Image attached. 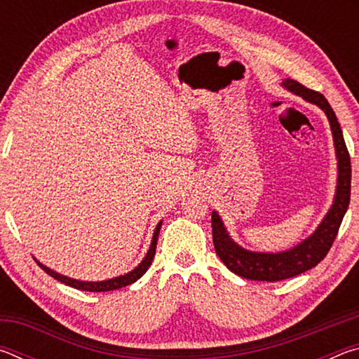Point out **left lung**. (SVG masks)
<instances>
[{
	"instance_id": "1",
	"label": "left lung",
	"mask_w": 359,
	"mask_h": 359,
	"mask_svg": "<svg viewBox=\"0 0 359 359\" xmlns=\"http://www.w3.org/2000/svg\"><path fill=\"white\" fill-rule=\"evenodd\" d=\"M282 87L287 88L291 93L301 96L304 101L318 106L326 114L327 120H330L334 149H336L337 158L336 194H334V201L330 210L326 212L323 220H321L317 229L309 238L301 241L297 245L288 248V250L276 253L252 252L239 245L229 236L217 210L212 212V238H214L218 258L223 261V264L231 272H234L239 277L248 278V280L277 282L283 280V278L299 276L302 272L317 266L326 257V253L330 252L350 203V155L344 141L342 130H340L337 117L330 106V102L326 101L321 93L306 88L299 82L293 81V79H283Z\"/></svg>"
}]
</instances>
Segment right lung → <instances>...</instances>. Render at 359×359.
Here are the masks:
<instances>
[{
  "label": "right lung",
  "mask_w": 359,
  "mask_h": 359,
  "mask_svg": "<svg viewBox=\"0 0 359 359\" xmlns=\"http://www.w3.org/2000/svg\"><path fill=\"white\" fill-rule=\"evenodd\" d=\"M161 223L163 222H158L156 228L154 231V236H151V242H150V247L147 253H145L144 259L139 263L135 269L130 271L128 274H123V276H118V277H114V278H109V280H101V282H85V280H76V278H71V277H66L63 274H58L50 267H47L41 263V261L36 259V263H38L42 269H44L48 276L57 278L58 282H62L65 285H69L72 288H77V290H82V291H95V293H98V291H112V290H118V288H123L126 285H131L135 283L137 278H141L145 271L149 269L151 261H154L155 257V250H156V241H158V234H160V229H161Z\"/></svg>",
  "instance_id": "obj_1"
}]
</instances>
